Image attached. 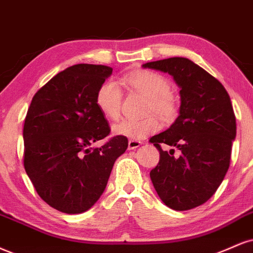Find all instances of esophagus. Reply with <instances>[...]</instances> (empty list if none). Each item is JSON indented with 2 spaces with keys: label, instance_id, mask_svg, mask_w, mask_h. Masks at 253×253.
Returning a JSON list of instances; mask_svg holds the SVG:
<instances>
[{
  "label": "esophagus",
  "instance_id": "1",
  "mask_svg": "<svg viewBox=\"0 0 253 253\" xmlns=\"http://www.w3.org/2000/svg\"><path fill=\"white\" fill-rule=\"evenodd\" d=\"M141 141H138V140H129L128 141V150H135L136 147H139L141 145Z\"/></svg>",
  "mask_w": 253,
  "mask_h": 253
}]
</instances>
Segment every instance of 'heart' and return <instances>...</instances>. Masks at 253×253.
<instances>
[{"mask_svg": "<svg viewBox=\"0 0 253 253\" xmlns=\"http://www.w3.org/2000/svg\"><path fill=\"white\" fill-rule=\"evenodd\" d=\"M125 81L135 90L148 97L146 113L157 114L164 121H171L178 112L175 97L171 93V84L167 79L150 71H135L125 78ZM121 88L115 81L107 80L100 84L95 103L103 117L117 120L120 117ZM160 125L153 115L141 120H123L113 127V133L130 140L144 139L159 129Z\"/></svg>", "mask_w": 253, "mask_h": 253, "instance_id": "b5f03b06", "label": "heart"}]
</instances>
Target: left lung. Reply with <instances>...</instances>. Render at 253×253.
<instances>
[{
    "label": "left lung",
    "instance_id": "1",
    "mask_svg": "<svg viewBox=\"0 0 253 253\" xmlns=\"http://www.w3.org/2000/svg\"><path fill=\"white\" fill-rule=\"evenodd\" d=\"M142 68L167 73L180 88L179 117L165 132L150 139L160 153L151 180L169 209H194L213 196L229 169L236 138L230 95L217 79L186 57L153 61ZM163 143L178 148L181 157L164 151Z\"/></svg>",
    "mask_w": 253,
    "mask_h": 253
}]
</instances>
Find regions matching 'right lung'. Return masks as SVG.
Masks as SVG:
<instances>
[{
    "instance_id": "right-lung-1",
    "label": "right lung",
    "mask_w": 253,
    "mask_h": 253,
    "mask_svg": "<svg viewBox=\"0 0 253 253\" xmlns=\"http://www.w3.org/2000/svg\"><path fill=\"white\" fill-rule=\"evenodd\" d=\"M111 67L80 63L51 78L33 97L23 126L24 169L48 205L68 214L86 212L105 191L128 140L114 136L95 96Z\"/></svg>"
}]
</instances>
